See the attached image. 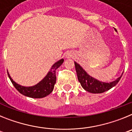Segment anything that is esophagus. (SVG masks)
<instances>
[{
    "mask_svg": "<svg viewBox=\"0 0 132 132\" xmlns=\"http://www.w3.org/2000/svg\"><path fill=\"white\" fill-rule=\"evenodd\" d=\"M71 56H72L71 53H70V52H67V53H66V55H65V57L70 58L71 57Z\"/></svg>",
    "mask_w": 132,
    "mask_h": 132,
    "instance_id": "esophagus-1",
    "label": "esophagus"
}]
</instances>
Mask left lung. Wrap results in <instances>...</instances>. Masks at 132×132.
Instances as JSON below:
<instances>
[{
	"label": "left lung",
	"instance_id": "obj_1",
	"mask_svg": "<svg viewBox=\"0 0 132 132\" xmlns=\"http://www.w3.org/2000/svg\"><path fill=\"white\" fill-rule=\"evenodd\" d=\"M114 30L116 31H117L116 29L114 28ZM74 63L77 75L78 80L82 87L85 90L90 93H94V94L102 93L110 90L114 86H116V84L119 82V80H120L123 73V72L122 73V75L114 81L110 82H102V81H100L89 75L79 63L75 61Z\"/></svg>",
	"mask_w": 132,
	"mask_h": 132
}]
</instances>
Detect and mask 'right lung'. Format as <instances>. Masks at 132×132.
<instances>
[{"label": "right lung", "mask_w": 132, "mask_h": 132, "mask_svg": "<svg viewBox=\"0 0 132 132\" xmlns=\"http://www.w3.org/2000/svg\"><path fill=\"white\" fill-rule=\"evenodd\" d=\"M63 61L64 59H61L55 63L45 77L38 83L31 87H24L16 83L12 79L9 72L7 71V73L12 83L13 84L15 88L20 93L24 96L33 98H41L45 97L53 91L54 85L56 82L55 71L62 65Z\"/></svg>", "instance_id": "obj_1"}]
</instances>
